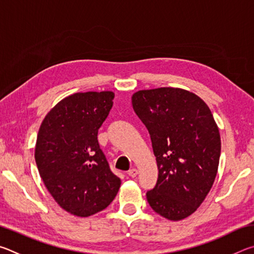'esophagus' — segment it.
Returning a JSON list of instances; mask_svg holds the SVG:
<instances>
[{"label":"esophagus","mask_w":254,"mask_h":254,"mask_svg":"<svg viewBox=\"0 0 254 254\" xmlns=\"http://www.w3.org/2000/svg\"><path fill=\"white\" fill-rule=\"evenodd\" d=\"M127 175L130 176V177H132V178H134V177H136V175H137V170L135 169V168H132L131 170H128V173H127Z\"/></svg>","instance_id":"1"}]
</instances>
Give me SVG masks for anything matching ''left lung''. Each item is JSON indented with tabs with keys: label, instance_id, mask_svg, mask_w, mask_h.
I'll return each instance as SVG.
<instances>
[{
	"label": "left lung",
	"instance_id": "left-lung-1",
	"mask_svg": "<svg viewBox=\"0 0 254 254\" xmlns=\"http://www.w3.org/2000/svg\"><path fill=\"white\" fill-rule=\"evenodd\" d=\"M131 101L149 131L159 171L148 203L167 220H184L203 203L217 174L221 135L212 112L183 88L142 89Z\"/></svg>",
	"mask_w": 254,
	"mask_h": 254
}]
</instances>
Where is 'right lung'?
<instances>
[{
  "label": "right lung",
  "mask_w": 254,
  "mask_h": 254,
  "mask_svg": "<svg viewBox=\"0 0 254 254\" xmlns=\"http://www.w3.org/2000/svg\"><path fill=\"white\" fill-rule=\"evenodd\" d=\"M113 100L111 91L71 94L47 113L38 132L34 159L40 177L56 203L75 216L105 209L121 186L97 141Z\"/></svg>",
  "instance_id": "right-lung-1"
}]
</instances>
